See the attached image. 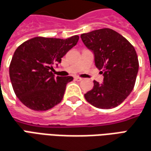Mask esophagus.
<instances>
[{
	"instance_id": "obj_1",
	"label": "esophagus",
	"mask_w": 151,
	"mask_h": 151,
	"mask_svg": "<svg viewBox=\"0 0 151 151\" xmlns=\"http://www.w3.org/2000/svg\"><path fill=\"white\" fill-rule=\"evenodd\" d=\"M74 79H75L76 81H82L83 80L82 78H79V77H76V78H74Z\"/></svg>"
}]
</instances>
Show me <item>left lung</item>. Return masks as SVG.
Masks as SVG:
<instances>
[{
  "label": "left lung",
  "instance_id": "1",
  "mask_svg": "<svg viewBox=\"0 0 151 151\" xmlns=\"http://www.w3.org/2000/svg\"><path fill=\"white\" fill-rule=\"evenodd\" d=\"M84 45L94 53L95 65L103 73V83L93 81L84 96L99 109L119 105L133 90L139 62L133 46L113 29L101 28L81 35Z\"/></svg>",
  "mask_w": 151,
  "mask_h": 151
}]
</instances>
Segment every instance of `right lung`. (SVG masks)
<instances>
[{"mask_svg": "<svg viewBox=\"0 0 151 151\" xmlns=\"http://www.w3.org/2000/svg\"><path fill=\"white\" fill-rule=\"evenodd\" d=\"M78 35L67 39L37 37L22 43L9 65L14 91L28 108L45 111L60 103L70 76L54 75V65L78 42Z\"/></svg>", "mask_w": 151, "mask_h": 151, "instance_id": "obj_1", "label": "right lung"}]
</instances>
